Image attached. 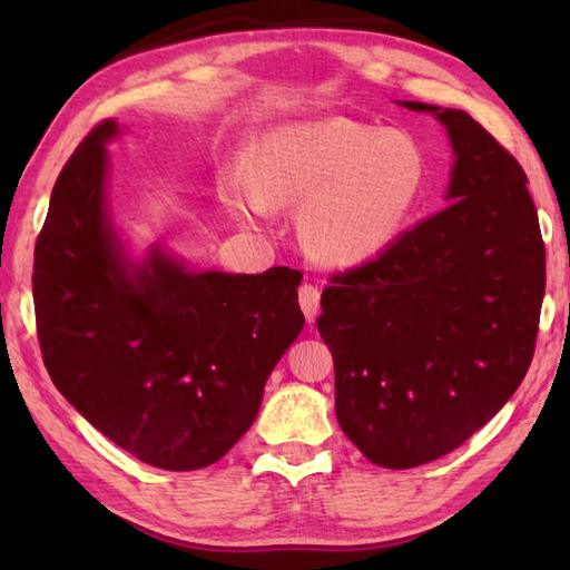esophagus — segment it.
<instances>
[{"instance_id":"esophagus-1","label":"esophagus","mask_w":570,"mask_h":570,"mask_svg":"<svg viewBox=\"0 0 570 570\" xmlns=\"http://www.w3.org/2000/svg\"><path fill=\"white\" fill-rule=\"evenodd\" d=\"M298 304H301V308H304L308 323L316 321L318 311H321V288L316 284H301Z\"/></svg>"}]
</instances>
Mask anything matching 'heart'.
Instances as JSON below:
<instances>
[{
	"label": "heart",
	"instance_id": "heart-1",
	"mask_svg": "<svg viewBox=\"0 0 570 570\" xmlns=\"http://www.w3.org/2000/svg\"><path fill=\"white\" fill-rule=\"evenodd\" d=\"M429 159L419 139L347 117L274 127L254 144L252 174H229L223 200L239 220L304 203L298 233L325 264L377 257L406 227L423 196Z\"/></svg>",
	"mask_w": 570,
	"mask_h": 570
}]
</instances>
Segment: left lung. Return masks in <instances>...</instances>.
Instances as JSON below:
<instances>
[{
    "instance_id": "left-lung-1",
    "label": "left lung",
    "mask_w": 570,
    "mask_h": 570,
    "mask_svg": "<svg viewBox=\"0 0 570 570\" xmlns=\"http://www.w3.org/2000/svg\"><path fill=\"white\" fill-rule=\"evenodd\" d=\"M404 107L433 112L451 135V205L333 274L316 321L337 423L392 470L455 451L504 406L534 357L547 288L524 168L468 112Z\"/></svg>"
}]
</instances>
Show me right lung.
Here are the masks:
<instances>
[{
	"instance_id": "right-lung-1",
	"label": "right lung",
	"mask_w": 570,
	"mask_h": 570,
	"mask_svg": "<svg viewBox=\"0 0 570 570\" xmlns=\"http://www.w3.org/2000/svg\"><path fill=\"white\" fill-rule=\"evenodd\" d=\"M115 119L90 129L51 193L33 252V308L58 392L127 453L213 465L257 419L264 382L301 328V274L186 272L154 247L119 252L105 205Z\"/></svg>"
}]
</instances>
